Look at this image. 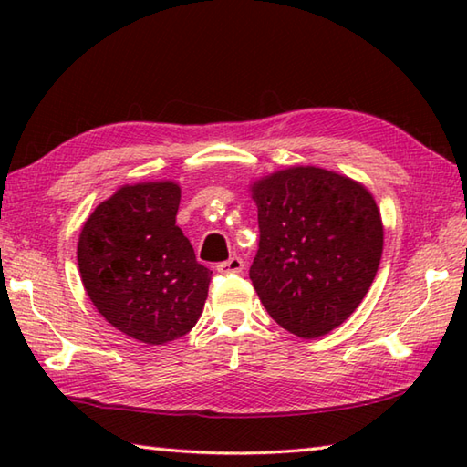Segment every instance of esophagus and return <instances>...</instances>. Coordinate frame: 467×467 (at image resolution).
I'll list each match as a JSON object with an SVG mask.
<instances>
[{
  "label": "esophagus",
  "instance_id": "1",
  "mask_svg": "<svg viewBox=\"0 0 467 467\" xmlns=\"http://www.w3.org/2000/svg\"><path fill=\"white\" fill-rule=\"evenodd\" d=\"M244 269V261L241 256H231V259L224 261V263H218L216 265V271L228 275V273H241Z\"/></svg>",
  "mask_w": 467,
  "mask_h": 467
}]
</instances>
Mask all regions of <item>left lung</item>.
Segmentation results:
<instances>
[{
  "instance_id": "left-lung-1",
  "label": "left lung",
  "mask_w": 467,
  "mask_h": 467,
  "mask_svg": "<svg viewBox=\"0 0 467 467\" xmlns=\"http://www.w3.org/2000/svg\"><path fill=\"white\" fill-rule=\"evenodd\" d=\"M261 241L251 281L283 329L315 339L349 319L379 269L383 223L373 194L319 166L251 184Z\"/></svg>"
}]
</instances>
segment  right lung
I'll use <instances>...</instances> for the list:
<instances>
[{"instance_id":"add662e5","label":"right lung","mask_w":467,"mask_h":467,"mask_svg":"<svg viewBox=\"0 0 467 467\" xmlns=\"http://www.w3.org/2000/svg\"><path fill=\"white\" fill-rule=\"evenodd\" d=\"M181 184H124L94 208L78 239L84 289L104 319L146 345L196 325L213 271L176 226Z\"/></svg>"}]
</instances>
